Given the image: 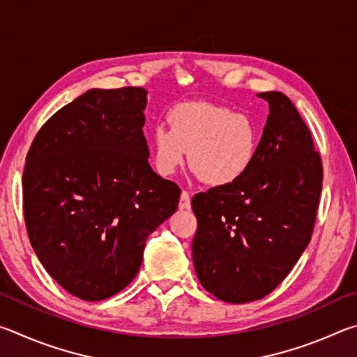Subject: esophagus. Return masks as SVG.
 Listing matches in <instances>:
<instances>
[{"label": "esophagus", "mask_w": 357, "mask_h": 357, "mask_svg": "<svg viewBox=\"0 0 357 357\" xmlns=\"http://www.w3.org/2000/svg\"><path fill=\"white\" fill-rule=\"evenodd\" d=\"M178 206H179V209H189L190 208V195H189V192H185V190L181 192Z\"/></svg>", "instance_id": "obj_1"}]
</instances>
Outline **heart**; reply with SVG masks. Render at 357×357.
<instances>
[{"label": "heart", "mask_w": 357, "mask_h": 357, "mask_svg": "<svg viewBox=\"0 0 357 357\" xmlns=\"http://www.w3.org/2000/svg\"><path fill=\"white\" fill-rule=\"evenodd\" d=\"M168 124L151 134L154 167L170 176L189 164L204 184L225 187L238 183L257 159L259 132L250 116L211 102H184L168 113Z\"/></svg>", "instance_id": "heart-1"}]
</instances>
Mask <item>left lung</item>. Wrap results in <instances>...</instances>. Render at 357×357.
<instances>
[{"instance_id": "8db88e82", "label": "left lung", "mask_w": 357, "mask_h": 357, "mask_svg": "<svg viewBox=\"0 0 357 357\" xmlns=\"http://www.w3.org/2000/svg\"><path fill=\"white\" fill-rule=\"evenodd\" d=\"M257 96L269 114L252 168L192 198L197 277L233 304L264 298L289 274L310 243L323 185L321 157L293 102L279 91Z\"/></svg>"}]
</instances>
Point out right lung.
Returning a JSON list of instances; mask_svg holds the SVG:
<instances>
[{"label": "right lung", "mask_w": 357, "mask_h": 357, "mask_svg": "<svg viewBox=\"0 0 357 357\" xmlns=\"http://www.w3.org/2000/svg\"><path fill=\"white\" fill-rule=\"evenodd\" d=\"M146 89H89L42 126L23 172L29 243L66 291L102 301L134 280L146 239L181 189L154 173Z\"/></svg>", "instance_id": "right-lung-1"}]
</instances>
